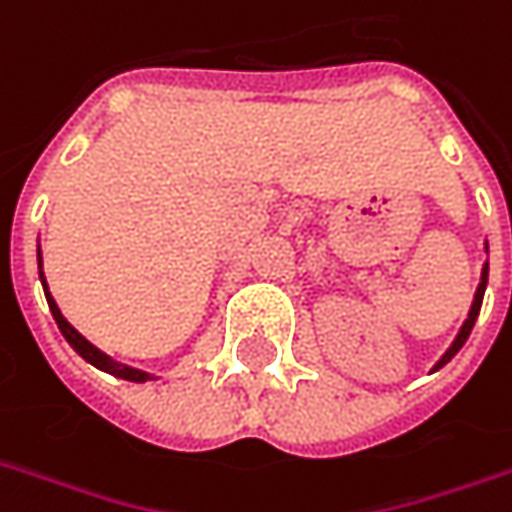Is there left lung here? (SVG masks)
I'll return each mask as SVG.
<instances>
[{"label": "left lung", "instance_id": "obj_1", "mask_svg": "<svg viewBox=\"0 0 512 512\" xmlns=\"http://www.w3.org/2000/svg\"><path fill=\"white\" fill-rule=\"evenodd\" d=\"M484 287H487V265H484L482 270V282H479V287H476V299H473V307H470V313H467V322L462 325V330H459V336H456V342L450 344V350L444 353L442 359H439V364L433 367V370H439V367H444V364L450 362L459 350H462V344L467 342V336H470V330H473V325H476V319H479V310H482V299H484Z\"/></svg>", "mask_w": 512, "mask_h": 512}]
</instances>
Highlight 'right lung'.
I'll list each match as a JSON object with an SVG mask.
<instances>
[{
	"mask_svg": "<svg viewBox=\"0 0 512 512\" xmlns=\"http://www.w3.org/2000/svg\"><path fill=\"white\" fill-rule=\"evenodd\" d=\"M39 279H42V285H45V276H42V256H39ZM45 299H48V307L50 313H53V319H56V325H59V330H62V336L68 339V344L85 359V362H90L93 367H99V370H105V373H110V376H119V379H128V382H148L150 376L148 373H142V370H133V367H128V364H119L113 362L110 356H105L102 350H96L93 344L79 333V330H73L70 327V322L62 316V310L56 307V302H53V296L48 293V285H45Z\"/></svg>",
	"mask_w": 512,
	"mask_h": 512,
	"instance_id": "right-lung-1",
	"label": "right lung"
}]
</instances>
